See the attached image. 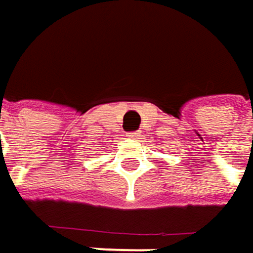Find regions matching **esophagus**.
I'll return each mask as SVG.
<instances>
[{"instance_id":"esophagus-1","label":"esophagus","mask_w":253,"mask_h":253,"mask_svg":"<svg viewBox=\"0 0 253 253\" xmlns=\"http://www.w3.org/2000/svg\"><path fill=\"white\" fill-rule=\"evenodd\" d=\"M127 137L131 139V140H139L140 139V133L139 131H131V133H127Z\"/></svg>"}]
</instances>
